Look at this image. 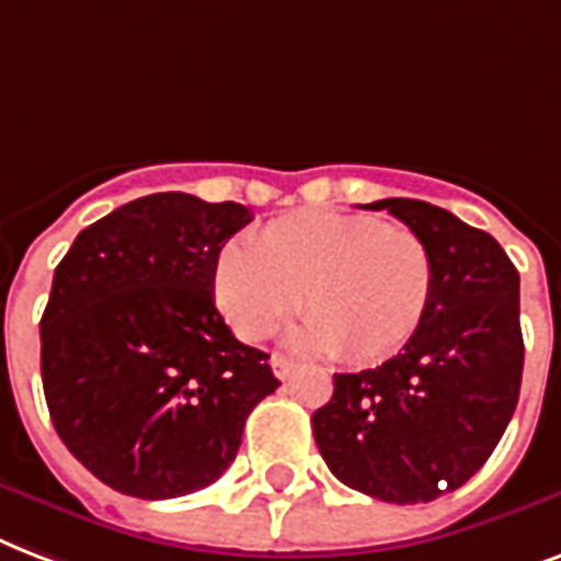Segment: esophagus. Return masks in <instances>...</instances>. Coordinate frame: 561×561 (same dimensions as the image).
I'll return each mask as SVG.
<instances>
[{
    "instance_id": "obj_1",
    "label": "esophagus",
    "mask_w": 561,
    "mask_h": 561,
    "mask_svg": "<svg viewBox=\"0 0 561 561\" xmlns=\"http://www.w3.org/2000/svg\"><path fill=\"white\" fill-rule=\"evenodd\" d=\"M268 363H272V371H275L277 380H286V377H289V375H293V371H295V363H293V359L280 357V354H275V357L268 359Z\"/></svg>"
}]
</instances>
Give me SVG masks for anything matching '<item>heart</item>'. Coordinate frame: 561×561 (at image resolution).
Masks as SVG:
<instances>
[{"mask_svg":"<svg viewBox=\"0 0 561 561\" xmlns=\"http://www.w3.org/2000/svg\"><path fill=\"white\" fill-rule=\"evenodd\" d=\"M427 242L403 225L340 210H295L249 242H225L210 268L213 301L242 342L266 340L298 307L295 345L375 366L407 348L433 304Z\"/></svg>","mask_w":561,"mask_h":561,"instance_id":"1","label":"heart"}]
</instances>
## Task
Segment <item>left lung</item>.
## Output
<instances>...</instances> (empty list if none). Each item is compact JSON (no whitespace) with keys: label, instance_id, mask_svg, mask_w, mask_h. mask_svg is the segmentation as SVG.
Wrapping results in <instances>:
<instances>
[{"label":"left lung","instance_id":"1","mask_svg":"<svg viewBox=\"0 0 561 561\" xmlns=\"http://www.w3.org/2000/svg\"><path fill=\"white\" fill-rule=\"evenodd\" d=\"M436 266L421 330L383 366L333 375L312 436L336 480L386 503H430L485 466L518 407L520 277L492 233L415 198H383Z\"/></svg>","mask_w":561,"mask_h":561}]
</instances>
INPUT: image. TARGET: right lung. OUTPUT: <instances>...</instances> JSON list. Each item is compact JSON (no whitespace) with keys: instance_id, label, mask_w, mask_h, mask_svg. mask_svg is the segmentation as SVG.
<instances>
[{"instance_id":"obj_1","label":"right lung","mask_w":561,"mask_h":561,"mask_svg":"<svg viewBox=\"0 0 561 561\" xmlns=\"http://www.w3.org/2000/svg\"><path fill=\"white\" fill-rule=\"evenodd\" d=\"M242 204L154 193L78 233L41 319L51 424L116 492L167 501L216 483L251 410L280 386L213 304L216 251Z\"/></svg>"}]
</instances>
